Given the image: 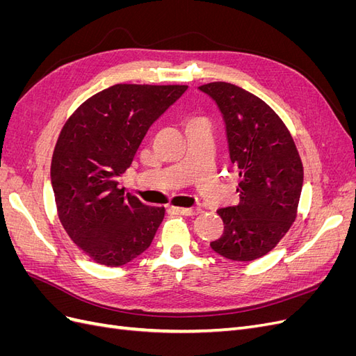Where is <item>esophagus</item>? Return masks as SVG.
I'll use <instances>...</instances> for the list:
<instances>
[{
    "instance_id": "1",
    "label": "esophagus",
    "mask_w": 356,
    "mask_h": 356,
    "mask_svg": "<svg viewBox=\"0 0 356 356\" xmlns=\"http://www.w3.org/2000/svg\"><path fill=\"white\" fill-rule=\"evenodd\" d=\"M172 209L181 215H197L202 212L200 208H172Z\"/></svg>"
}]
</instances>
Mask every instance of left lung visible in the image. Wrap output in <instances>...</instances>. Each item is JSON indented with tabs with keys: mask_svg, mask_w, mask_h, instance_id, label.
<instances>
[{
	"mask_svg": "<svg viewBox=\"0 0 356 356\" xmlns=\"http://www.w3.org/2000/svg\"><path fill=\"white\" fill-rule=\"evenodd\" d=\"M199 89L218 105L241 178L239 203L217 211L224 232L211 248L229 260L252 261L270 252L293 225L303 163L286 126L264 101L224 81Z\"/></svg>",
	"mask_w": 356,
	"mask_h": 356,
	"instance_id": "8db88e82",
	"label": "left lung"
}]
</instances>
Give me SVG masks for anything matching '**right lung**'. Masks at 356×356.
I'll list each match as a JSON object with an SVG mask.
<instances>
[{
  "instance_id": "right-lung-1",
  "label": "right lung",
  "mask_w": 356,
  "mask_h": 356,
  "mask_svg": "<svg viewBox=\"0 0 356 356\" xmlns=\"http://www.w3.org/2000/svg\"><path fill=\"white\" fill-rule=\"evenodd\" d=\"M188 86L114 84L84 101L63 124L51 157V187L63 229L93 261L118 267L152 245L163 207H148L117 177L145 134Z\"/></svg>"
}]
</instances>
